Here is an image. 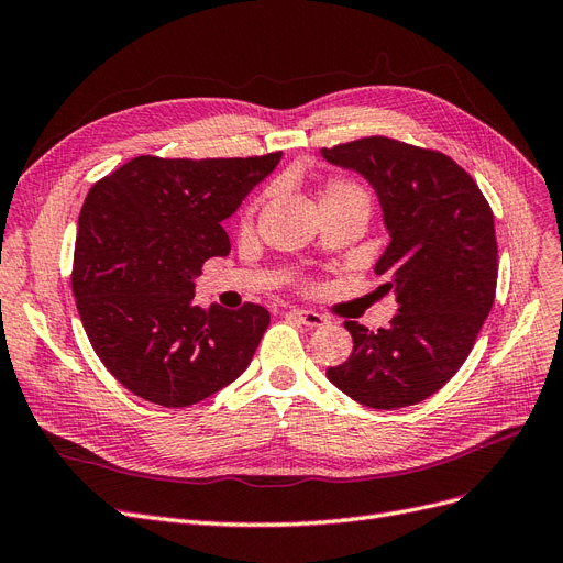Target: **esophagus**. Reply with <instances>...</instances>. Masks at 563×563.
Masks as SVG:
<instances>
[{"label":"esophagus","mask_w":563,"mask_h":563,"mask_svg":"<svg viewBox=\"0 0 563 563\" xmlns=\"http://www.w3.org/2000/svg\"><path fill=\"white\" fill-rule=\"evenodd\" d=\"M288 313H290V317H294V319H298L302 325H307V328H321V325H325V323H328V319L323 317V313H319V311H309V309H290Z\"/></svg>","instance_id":"obj_1"}]
</instances>
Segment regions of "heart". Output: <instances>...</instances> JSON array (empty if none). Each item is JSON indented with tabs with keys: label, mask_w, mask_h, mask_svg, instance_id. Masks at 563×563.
I'll use <instances>...</instances> for the list:
<instances>
[{
	"label": "heart",
	"mask_w": 563,
	"mask_h": 563,
	"mask_svg": "<svg viewBox=\"0 0 563 563\" xmlns=\"http://www.w3.org/2000/svg\"><path fill=\"white\" fill-rule=\"evenodd\" d=\"M349 200H355V203H363V206L369 208L367 191L360 185L351 183V179L334 177L323 187L321 203H349Z\"/></svg>",
	"instance_id": "b5f03b06"
}]
</instances>
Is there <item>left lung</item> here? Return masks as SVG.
<instances>
[{
	"instance_id": "obj_1",
	"label": "left lung",
	"mask_w": 563,
	"mask_h": 563,
	"mask_svg": "<svg viewBox=\"0 0 563 563\" xmlns=\"http://www.w3.org/2000/svg\"><path fill=\"white\" fill-rule=\"evenodd\" d=\"M321 152L374 187L390 231L376 263V275L386 277L378 290L397 296L388 328L344 323L353 351L325 374L363 407H411L455 376L494 305L492 208L474 177L439 150L367 136Z\"/></svg>"
}]
</instances>
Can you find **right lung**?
<instances>
[{
    "label": "right lung",
    "mask_w": 563,
    "mask_h": 563,
    "mask_svg": "<svg viewBox=\"0 0 563 563\" xmlns=\"http://www.w3.org/2000/svg\"><path fill=\"white\" fill-rule=\"evenodd\" d=\"M282 152L233 159L143 154L89 189L71 288L89 344L120 384L168 409L235 380L269 323L265 307L194 302V279L231 242L221 221L275 170Z\"/></svg>",
    "instance_id": "add662e5"
}]
</instances>
